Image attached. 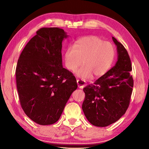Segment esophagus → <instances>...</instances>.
I'll return each instance as SVG.
<instances>
[{"label":"esophagus","mask_w":149,"mask_h":149,"mask_svg":"<svg viewBox=\"0 0 149 149\" xmlns=\"http://www.w3.org/2000/svg\"><path fill=\"white\" fill-rule=\"evenodd\" d=\"M77 84L78 87H79L80 89H83L85 85H86V84H85V82L83 80H79V79H77Z\"/></svg>","instance_id":"obj_1"}]
</instances>
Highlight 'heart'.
<instances>
[{
    "instance_id": "heart-1",
    "label": "heart",
    "mask_w": 149,
    "mask_h": 149,
    "mask_svg": "<svg viewBox=\"0 0 149 149\" xmlns=\"http://www.w3.org/2000/svg\"><path fill=\"white\" fill-rule=\"evenodd\" d=\"M115 54L114 47L111 42L91 35L77 40L74 48H68L64 52V61L65 68L71 72L75 71L82 62L84 65L76 74L78 77L88 79L92 75L93 77L104 75L112 65Z\"/></svg>"
}]
</instances>
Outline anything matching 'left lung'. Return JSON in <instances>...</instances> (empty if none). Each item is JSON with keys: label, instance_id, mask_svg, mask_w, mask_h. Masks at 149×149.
<instances>
[{"label": "left lung", "instance_id": "1", "mask_svg": "<svg viewBox=\"0 0 149 149\" xmlns=\"http://www.w3.org/2000/svg\"><path fill=\"white\" fill-rule=\"evenodd\" d=\"M118 61L104 75L84 88L85 94L82 109L92 125L106 127L125 114L130 105L133 79L132 62L123 45L114 37Z\"/></svg>", "mask_w": 149, "mask_h": 149}]
</instances>
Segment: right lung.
I'll list each match as a JSON object with an SVG mask.
<instances>
[{"mask_svg":"<svg viewBox=\"0 0 149 149\" xmlns=\"http://www.w3.org/2000/svg\"><path fill=\"white\" fill-rule=\"evenodd\" d=\"M20 54L16 69L20 104L30 119L51 125L61 116L77 88L71 72L62 67V41L68 35L58 27H42Z\"/></svg>","mask_w":149,"mask_h":149,"instance_id":"right-lung-1","label":"right lung"}]
</instances>
